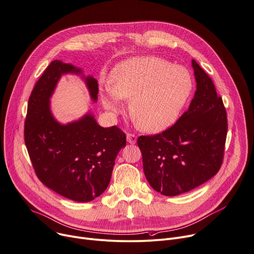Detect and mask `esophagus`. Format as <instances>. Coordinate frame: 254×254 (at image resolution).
Returning <instances> with one entry per match:
<instances>
[{
	"mask_svg": "<svg viewBox=\"0 0 254 254\" xmlns=\"http://www.w3.org/2000/svg\"><path fill=\"white\" fill-rule=\"evenodd\" d=\"M126 138H127V141H128L130 144H135V143L137 142V136H136L135 134L127 133Z\"/></svg>",
	"mask_w": 254,
	"mask_h": 254,
	"instance_id": "obj_1",
	"label": "esophagus"
}]
</instances>
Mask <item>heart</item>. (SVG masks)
Wrapping results in <instances>:
<instances>
[{
  "label": "heart",
  "instance_id": "b5f03b06",
  "mask_svg": "<svg viewBox=\"0 0 254 254\" xmlns=\"http://www.w3.org/2000/svg\"><path fill=\"white\" fill-rule=\"evenodd\" d=\"M109 86L101 93L104 108L120 114L122 99L130 100L132 117L144 131L171 127L189 101L193 81L190 71L155 56H135L112 69Z\"/></svg>",
  "mask_w": 254,
  "mask_h": 254
}]
</instances>
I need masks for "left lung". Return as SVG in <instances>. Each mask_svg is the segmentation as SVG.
<instances>
[{"label":"left lung","mask_w":254,"mask_h":254,"mask_svg":"<svg viewBox=\"0 0 254 254\" xmlns=\"http://www.w3.org/2000/svg\"><path fill=\"white\" fill-rule=\"evenodd\" d=\"M196 91L187 112L162 133L140 136L144 175L153 190L178 195L220 170L227 136V114L211 77L191 61Z\"/></svg>","instance_id":"obj_1"}]
</instances>
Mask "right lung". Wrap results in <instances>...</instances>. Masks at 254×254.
Instances as JSON below:
<instances>
[{"instance_id":"add662e5","label":"right lung","mask_w":254,"mask_h":254,"mask_svg":"<svg viewBox=\"0 0 254 254\" xmlns=\"http://www.w3.org/2000/svg\"><path fill=\"white\" fill-rule=\"evenodd\" d=\"M81 75L93 102L98 100V80L84 76L70 64L53 61L36 82L28 101L25 144L38 179L59 194L75 202H90L102 194L111 181L126 135L116 126L104 128L91 112L62 124L50 109V98L64 74Z\"/></svg>"}]
</instances>
